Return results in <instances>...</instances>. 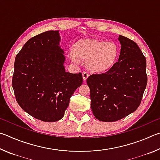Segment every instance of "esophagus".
I'll list each match as a JSON object with an SVG mask.
<instances>
[{
  "label": "esophagus",
  "instance_id": "1",
  "mask_svg": "<svg viewBox=\"0 0 160 160\" xmlns=\"http://www.w3.org/2000/svg\"><path fill=\"white\" fill-rule=\"evenodd\" d=\"M89 77V75L87 72H82V78H83V80L84 81H86L87 79H88V78Z\"/></svg>",
  "mask_w": 160,
  "mask_h": 160
}]
</instances>
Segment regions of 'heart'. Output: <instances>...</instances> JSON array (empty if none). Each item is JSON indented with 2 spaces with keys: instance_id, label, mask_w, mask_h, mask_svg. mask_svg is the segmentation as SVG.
Returning <instances> with one entry per match:
<instances>
[{
  "instance_id": "obj_1",
  "label": "heart",
  "mask_w": 160,
  "mask_h": 160,
  "mask_svg": "<svg viewBox=\"0 0 160 160\" xmlns=\"http://www.w3.org/2000/svg\"><path fill=\"white\" fill-rule=\"evenodd\" d=\"M120 56V48L113 42L93 39L78 41L75 49L69 51V58L72 63L80 64L82 59L87 61V67L97 74L107 72L115 66Z\"/></svg>"
}]
</instances>
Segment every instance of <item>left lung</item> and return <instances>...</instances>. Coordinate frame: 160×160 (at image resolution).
Segmentation results:
<instances>
[{
	"label": "left lung",
	"instance_id": "obj_1",
	"mask_svg": "<svg viewBox=\"0 0 160 160\" xmlns=\"http://www.w3.org/2000/svg\"><path fill=\"white\" fill-rule=\"evenodd\" d=\"M118 61L106 73L87 80L90 89L91 109L96 118L113 122L134 112L141 102L148 82L146 58L138 46L119 35Z\"/></svg>",
	"mask_w": 160,
	"mask_h": 160
}]
</instances>
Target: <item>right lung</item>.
Instances as JSON below:
<instances>
[{
    "mask_svg": "<svg viewBox=\"0 0 160 160\" xmlns=\"http://www.w3.org/2000/svg\"><path fill=\"white\" fill-rule=\"evenodd\" d=\"M59 31H47L31 38L15 57L12 85L18 104L34 118L55 122L64 116L70 99L82 85L81 72L64 67Z\"/></svg>",
    "mask_w": 160,
    "mask_h": 160,
    "instance_id": "add662e5",
    "label": "right lung"
}]
</instances>
